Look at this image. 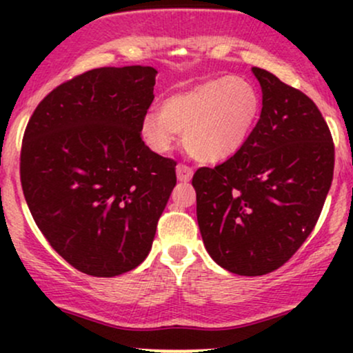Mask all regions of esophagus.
I'll return each mask as SVG.
<instances>
[{"label":"esophagus","mask_w":353,"mask_h":353,"mask_svg":"<svg viewBox=\"0 0 353 353\" xmlns=\"http://www.w3.org/2000/svg\"><path fill=\"white\" fill-rule=\"evenodd\" d=\"M192 168H189L188 164H179L177 165V179L181 182H189L192 177Z\"/></svg>","instance_id":"obj_1"}]
</instances>
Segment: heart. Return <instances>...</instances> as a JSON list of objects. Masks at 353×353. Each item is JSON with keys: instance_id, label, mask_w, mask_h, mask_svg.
Masks as SVG:
<instances>
[{"instance_id": "obj_1", "label": "heart", "mask_w": 353, "mask_h": 353, "mask_svg": "<svg viewBox=\"0 0 353 353\" xmlns=\"http://www.w3.org/2000/svg\"><path fill=\"white\" fill-rule=\"evenodd\" d=\"M261 114V96L250 81L222 76L169 96L163 111L145 112L141 136L154 152H169L181 134L202 163L234 156L249 139Z\"/></svg>"}]
</instances>
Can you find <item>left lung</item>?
<instances>
[{
  "label": "left lung",
  "instance_id": "obj_1",
  "mask_svg": "<svg viewBox=\"0 0 353 353\" xmlns=\"http://www.w3.org/2000/svg\"><path fill=\"white\" fill-rule=\"evenodd\" d=\"M262 111L249 139L192 177L197 222L210 257L229 272L282 267L317 224L334 179L335 148L315 103L272 72L252 68Z\"/></svg>",
  "mask_w": 353,
  "mask_h": 353
}]
</instances>
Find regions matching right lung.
<instances>
[{
	"mask_svg": "<svg viewBox=\"0 0 353 353\" xmlns=\"http://www.w3.org/2000/svg\"><path fill=\"white\" fill-rule=\"evenodd\" d=\"M156 74L151 66L83 72L52 89L24 129L19 177L31 216L52 249L92 277L148 257L176 185V161L141 136Z\"/></svg>",
	"mask_w": 353,
	"mask_h": 353,
	"instance_id": "1",
	"label": "right lung"
}]
</instances>
